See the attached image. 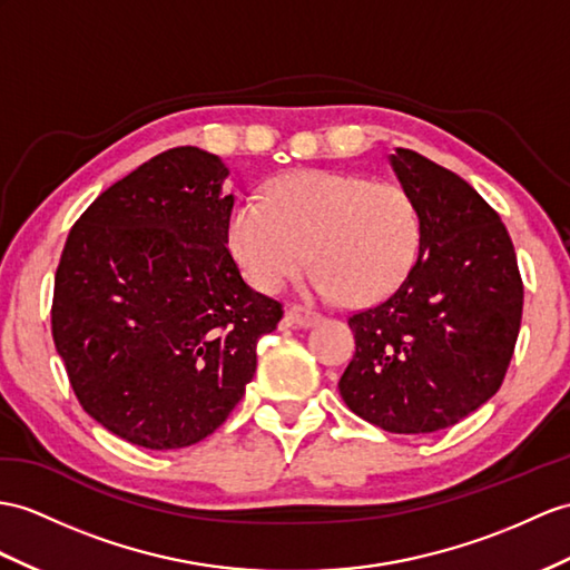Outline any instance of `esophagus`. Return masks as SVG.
Listing matches in <instances>:
<instances>
[{"label": "esophagus", "instance_id": "obj_1", "mask_svg": "<svg viewBox=\"0 0 570 570\" xmlns=\"http://www.w3.org/2000/svg\"><path fill=\"white\" fill-rule=\"evenodd\" d=\"M318 316L316 312H312V309H307V307H297V304H293V307H287V312H285V324L287 326H297V328H309V326H314L316 322H318Z\"/></svg>", "mask_w": 570, "mask_h": 570}]
</instances>
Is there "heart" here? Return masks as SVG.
Masks as SVG:
<instances>
[{
  "label": "heart",
  "instance_id": "heart-1",
  "mask_svg": "<svg viewBox=\"0 0 570 570\" xmlns=\"http://www.w3.org/2000/svg\"><path fill=\"white\" fill-rule=\"evenodd\" d=\"M227 239L246 281L261 293H277L312 261L309 295L370 304L409 275L421 246V219L396 184L297 171L277 178L268 200L246 196L234 205Z\"/></svg>",
  "mask_w": 570,
  "mask_h": 570
}]
</instances>
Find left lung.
I'll return each instance as SVG.
<instances>
[{
	"label": "left lung",
	"mask_w": 570,
	"mask_h": 570,
	"mask_svg": "<svg viewBox=\"0 0 570 570\" xmlns=\"http://www.w3.org/2000/svg\"><path fill=\"white\" fill-rule=\"evenodd\" d=\"M390 164L419 210V256L390 297L348 318L355 355L338 390L367 423L421 435L501 390L524 293L505 225L464 178L404 147Z\"/></svg>",
	"instance_id": "left-lung-1"
}]
</instances>
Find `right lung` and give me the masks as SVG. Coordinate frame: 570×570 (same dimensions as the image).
<instances>
[{
    "mask_svg": "<svg viewBox=\"0 0 570 570\" xmlns=\"http://www.w3.org/2000/svg\"><path fill=\"white\" fill-rule=\"evenodd\" d=\"M227 164L198 147L151 157L104 190L65 244L52 341L94 421L147 450L196 445L256 372L281 302L229 254Z\"/></svg>",
    "mask_w": 570,
    "mask_h": 570,
    "instance_id": "1",
    "label": "right lung"
}]
</instances>
